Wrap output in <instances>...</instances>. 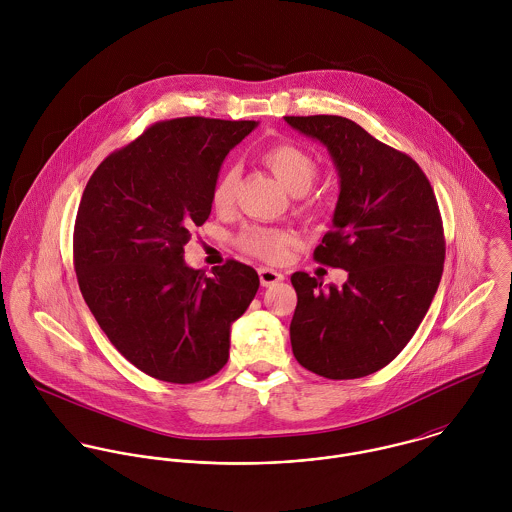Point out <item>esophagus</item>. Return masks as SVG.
<instances>
[{"label": "esophagus", "instance_id": "esophagus-1", "mask_svg": "<svg viewBox=\"0 0 512 512\" xmlns=\"http://www.w3.org/2000/svg\"><path fill=\"white\" fill-rule=\"evenodd\" d=\"M258 276H260V284H262L264 288H270V286H274V284H278V282L284 280V276H282L280 272L270 270V268H260V270H258Z\"/></svg>", "mask_w": 512, "mask_h": 512}]
</instances>
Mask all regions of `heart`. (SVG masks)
<instances>
[{"label": "heart", "mask_w": 512, "mask_h": 512, "mask_svg": "<svg viewBox=\"0 0 512 512\" xmlns=\"http://www.w3.org/2000/svg\"><path fill=\"white\" fill-rule=\"evenodd\" d=\"M260 157L266 163V167L295 195L305 193L319 173L317 159L303 147L290 142H280L266 147ZM238 179L240 169L236 165L230 163L220 169L211 187V203L217 211H226L232 207ZM236 242L248 254H254L266 262H280L284 260L288 246L292 244V234L286 230L254 226L246 228Z\"/></svg>", "instance_id": "1"}]
</instances>
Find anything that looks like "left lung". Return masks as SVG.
<instances>
[{
	"mask_svg": "<svg viewBox=\"0 0 512 512\" xmlns=\"http://www.w3.org/2000/svg\"><path fill=\"white\" fill-rule=\"evenodd\" d=\"M329 149L341 193L313 258L349 272L337 288L305 272L292 276L297 305L293 357L307 370L351 380L398 357L438 292L445 238L434 189L404 151L341 116H286Z\"/></svg>",
	"mask_w": 512,
	"mask_h": 512,
	"instance_id": "8db88e82",
	"label": "left lung"
}]
</instances>
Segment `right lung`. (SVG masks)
Listing matches in <instances>:
<instances>
[{"mask_svg":"<svg viewBox=\"0 0 512 512\" xmlns=\"http://www.w3.org/2000/svg\"><path fill=\"white\" fill-rule=\"evenodd\" d=\"M254 120L175 118L149 126L92 173L74 220L78 288L110 343L142 372L195 384L228 361L230 325L260 278L226 260L213 276L185 264L193 228L211 215L226 153Z\"/></svg>","mask_w":512,"mask_h":512,"instance_id":"add662e5","label":"right lung"}]
</instances>
